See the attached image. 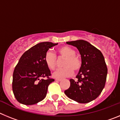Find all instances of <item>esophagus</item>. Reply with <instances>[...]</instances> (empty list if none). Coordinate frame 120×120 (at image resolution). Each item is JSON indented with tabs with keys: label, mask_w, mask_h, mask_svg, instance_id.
Returning <instances> with one entry per match:
<instances>
[{
	"label": "esophagus",
	"mask_w": 120,
	"mask_h": 120,
	"mask_svg": "<svg viewBox=\"0 0 120 120\" xmlns=\"http://www.w3.org/2000/svg\"><path fill=\"white\" fill-rule=\"evenodd\" d=\"M55 80H56V81H61V79H58V78H56V79H55Z\"/></svg>",
	"instance_id": "34e87169"
}]
</instances>
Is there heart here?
I'll use <instances>...</instances> for the list:
<instances>
[{
	"label": "heart",
	"mask_w": 120,
	"mask_h": 120,
	"mask_svg": "<svg viewBox=\"0 0 120 120\" xmlns=\"http://www.w3.org/2000/svg\"><path fill=\"white\" fill-rule=\"evenodd\" d=\"M58 53L61 56L65 57L64 62V67L56 70L53 73V76L58 79H62L64 77L70 76L73 74V69L77 71L81 66L80 59L75 55V50L71 47L64 45L58 49ZM56 55L52 51H47L44 57V61L49 68L53 70L56 66Z\"/></svg>",
	"instance_id": "obj_1"
}]
</instances>
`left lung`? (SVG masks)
Returning <instances> with one entry per match:
<instances>
[{
	"label": "left lung",
	"instance_id": "8db88e82",
	"mask_svg": "<svg viewBox=\"0 0 120 120\" xmlns=\"http://www.w3.org/2000/svg\"><path fill=\"white\" fill-rule=\"evenodd\" d=\"M75 46L81 56L82 64L76 76L77 81L70 79L69 88L65 95L80 103H86L96 99L105 85L108 68L101 52L85 40L68 41Z\"/></svg>",
	"mask_w": 120,
	"mask_h": 120
}]
</instances>
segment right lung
Here are the masks:
<instances>
[{
  "mask_svg": "<svg viewBox=\"0 0 120 120\" xmlns=\"http://www.w3.org/2000/svg\"><path fill=\"white\" fill-rule=\"evenodd\" d=\"M58 43L42 42L23 54L15 67L12 77V91L18 101L32 105L43 100L48 86L53 82L50 79V71L44 61L48 50ZM47 77V79H43Z\"/></svg>",
  "mask_w": 120,
  "mask_h": 120,
  "instance_id": "add662e5",
  "label": "right lung"
}]
</instances>
